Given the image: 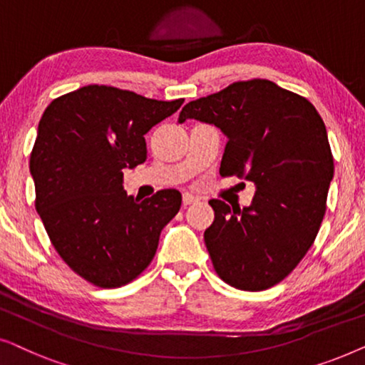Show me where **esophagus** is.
I'll return each mask as SVG.
<instances>
[{"instance_id": "34e87169", "label": "esophagus", "mask_w": 365, "mask_h": 365, "mask_svg": "<svg viewBox=\"0 0 365 365\" xmlns=\"http://www.w3.org/2000/svg\"><path fill=\"white\" fill-rule=\"evenodd\" d=\"M197 201H199V197L194 196V194H191V192H184L182 194V204H184V206H189V204H194Z\"/></svg>"}]
</instances>
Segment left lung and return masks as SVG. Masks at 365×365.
Instances as JSON below:
<instances>
[{"instance_id": "obj_1", "label": "left lung", "mask_w": 365, "mask_h": 365, "mask_svg": "<svg viewBox=\"0 0 365 365\" xmlns=\"http://www.w3.org/2000/svg\"><path fill=\"white\" fill-rule=\"evenodd\" d=\"M214 124L227 138L221 176L254 182L251 206L212 199L204 242L217 276L264 291L294 271L326 214L334 159L322 118L306 98L267 79L232 83L187 103L179 123Z\"/></svg>"}]
</instances>
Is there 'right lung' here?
Listing matches in <instances>:
<instances>
[{"instance_id":"add662e5","label":"right lung","mask_w":365,"mask_h":365,"mask_svg":"<svg viewBox=\"0 0 365 365\" xmlns=\"http://www.w3.org/2000/svg\"><path fill=\"white\" fill-rule=\"evenodd\" d=\"M182 103L89 84L44 109L29 159L34 206L63 261L94 286L136 279L181 207L176 189L128 196L123 169L146 161L144 134Z\"/></svg>"}]
</instances>
